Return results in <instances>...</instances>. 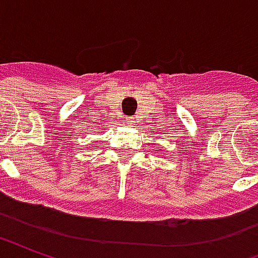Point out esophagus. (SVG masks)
Instances as JSON below:
<instances>
[{
	"mask_svg": "<svg viewBox=\"0 0 258 258\" xmlns=\"http://www.w3.org/2000/svg\"><path fill=\"white\" fill-rule=\"evenodd\" d=\"M125 121H127V124H128V125H133V124H134V118L127 117V118H125Z\"/></svg>",
	"mask_w": 258,
	"mask_h": 258,
	"instance_id": "1",
	"label": "esophagus"
}]
</instances>
